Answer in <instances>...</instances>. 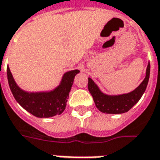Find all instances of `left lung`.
<instances>
[{
	"mask_svg": "<svg viewBox=\"0 0 160 160\" xmlns=\"http://www.w3.org/2000/svg\"><path fill=\"white\" fill-rule=\"evenodd\" d=\"M150 75V63H148L146 77L141 85L128 93L107 95L102 92L91 78H88V90L93 98L96 107L107 114H122L130 110L140 100L146 91Z\"/></svg>",
	"mask_w": 160,
	"mask_h": 160,
	"instance_id": "1",
	"label": "left lung"
}]
</instances>
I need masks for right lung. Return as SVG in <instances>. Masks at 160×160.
Returning a JSON list of instances; mask_svg holds the SVG:
<instances>
[{
	"label": "right lung",
	"mask_w": 160,
	"mask_h": 160,
	"mask_svg": "<svg viewBox=\"0 0 160 160\" xmlns=\"http://www.w3.org/2000/svg\"><path fill=\"white\" fill-rule=\"evenodd\" d=\"M79 72L75 69L64 73L59 86L50 92H28L17 86L9 68H7L9 87L16 101L26 111L40 118H51L62 113L66 108L73 79Z\"/></svg>",
	"instance_id": "1"
}]
</instances>
